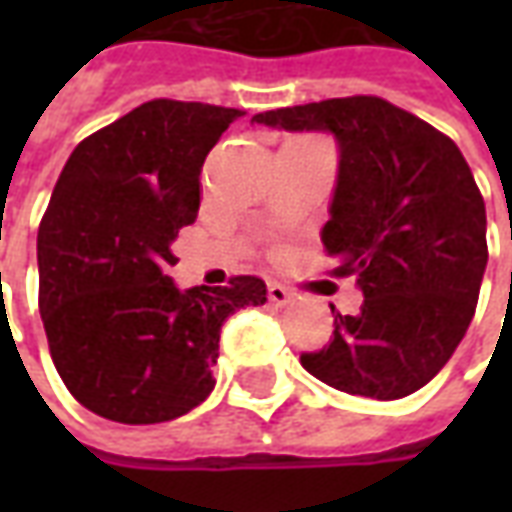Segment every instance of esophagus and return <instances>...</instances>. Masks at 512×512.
<instances>
[{
    "instance_id": "obj_1",
    "label": "esophagus",
    "mask_w": 512,
    "mask_h": 512,
    "mask_svg": "<svg viewBox=\"0 0 512 512\" xmlns=\"http://www.w3.org/2000/svg\"><path fill=\"white\" fill-rule=\"evenodd\" d=\"M268 301L274 307H288L290 301H293V293L285 285H279V282H268Z\"/></svg>"
}]
</instances>
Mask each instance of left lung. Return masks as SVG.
I'll return each instance as SVG.
<instances>
[{
	"mask_svg": "<svg viewBox=\"0 0 512 512\" xmlns=\"http://www.w3.org/2000/svg\"><path fill=\"white\" fill-rule=\"evenodd\" d=\"M290 134H332L340 153L321 241L362 290L334 312V340L301 367L340 392L397 400L450 362L480 296L485 202L466 158L425 120L354 95L252 117Z\"/></svg>",
	"mask_w": 512,
	"mask_h": 512,
	"instance_id": "8db88e82",
	"label": "left lung"
}]
</instances>
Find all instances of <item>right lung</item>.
<instances>
[{"mask_svg":"<svg viewBox=\"0 0 512 512\" xmlns=\"http://www.w3.org/2000/svg\"><path fill=\"white\" fill-rule=\"evenodd\" d=\"M244 112L147 101L62 167L38 230L40 318L71 395L98 417L156 425L213 392L222 323L266 304V282L180 290L172 244L197 219L200 172Z\"/></svg>","mask_w":512,"mask_h":512,"instance_id":"1","label":"right lung"}]
</instances>
